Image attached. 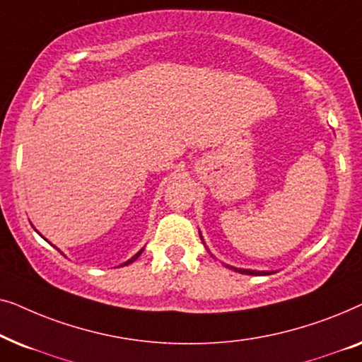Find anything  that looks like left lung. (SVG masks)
I'll return each instance as SVG.
<instances>
[{"mask_svg":"<svg viewBox=\"0 0 362 362\" xmlns=\"http://www.w3.org/2000/svg\"><path fill=\"white\" fill-rule=\"evenodd\" d=\"M199 237H201V240H202V244H204V247L207 249V245H206V242H204V239H202V235H201V232H199ZM209 250V249H207ZM212 255V254H211ZM214 257V255H212ZM227 269H230V270H234V272H239V274H245V275H270V274H275V272H270V270H250V269H237V267H232V265H227V264H224Z\"/></svg>","mask_w":362,"mask_h":362,"instance_id":"left-lung-1","label":"left lung"}]
</instances>
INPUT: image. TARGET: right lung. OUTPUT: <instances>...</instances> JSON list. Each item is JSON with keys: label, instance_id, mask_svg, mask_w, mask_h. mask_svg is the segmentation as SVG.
Here are the masks:
<instances>
[{"label": "right lung", "instance_id": "add662e5", "mask_svg": "<svg viewBox=\"0 0 362 362\" xmlns=\"http://www.w3.org/2000/svg\"><path fill=\"white\" fill-rule=\"evenodd\" d=\"M36 232H37V230H36ZM37 234H39V232H37ZM41 237H42V235H41ZM46 240H47V239H46ZM141 252H143V249H141V250H138V252H136V254L132 257V259H128L127 262H123V264H120V265H118V267H125V265H128V264H132V262H135V260L138 259V257H140V255H141Z\"/></svg>", "mask_w": 362, "mask_h": 362}]
</instances>
